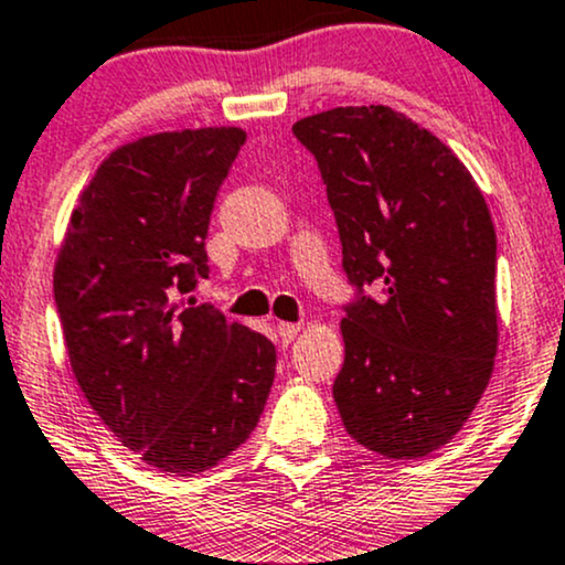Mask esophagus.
Here are the masks:
<instances>
[{
	"label": "esophagus",
	"instance_id": "1",
	"mask_svg": "<svg viewBox=\"0 0 565 565\" xmlns=\"http://www.w3.org/2000/svg\"><path fill=\"white\" fill-rule=\"evenodd\" d=\"M299 331H301V326H296V322H280V326H277V335H280V344L288 347L290 341H294L296 335H299Z\"/></svg>",
	"mask_w": 565,
	"mask_h": 565
}]
</instances>
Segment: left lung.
<instances>
[{
  "instance_id": "1",
  "label": "left lung",
  "mask_w": 565,
  "mask_h": 565,
  "mask_svg": "<svg viewBox=\"0 0 565 565\" xmlns=\"http://www.w3.org/2000/svg\"><path fill=\"white\" fill-rule=\"evenodd\" d=\"M315 154L358 288L333 382L360 446L419 459L465 427L497 358V232L483 192L440 138L390 106L294 125ZM376 284V302L362 294Z\"/></svg>"
}]
</instances>
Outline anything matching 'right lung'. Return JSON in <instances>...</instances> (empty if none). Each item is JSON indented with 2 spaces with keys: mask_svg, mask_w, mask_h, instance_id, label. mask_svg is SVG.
I'll list each match as a JSON object with an SVG mask.
<instances>
[{
  "mask_svg": "<svg viewBox=\"0 0 565 565\" xmlns=\"http://www.w3.org/2000/svg\"><path fill=\"white\" fill-rule=\"evenodd\" d=\"M239 128L154 132L114 149L79 194L53 271L74 379L146 465L211 470L248 440L277 352L211 303L173 296L207 277L205 237Z\"/></svg>",
  "mask_w": 565,
  "mask_h": 565,
  "instance_id": "1",
  "label": "right lung"
}]
</instances>
